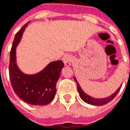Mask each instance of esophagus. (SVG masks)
<instances>
[{
    "label": "esophagus",
    "instance_id": "1",
    "mask_svg": "<svg viewBox=\"0 0 130 130\" xmlns=\"http://www.w3.org/2000/svg\"><path fill=\"white\" fill-rule=\"evenodd\" d=\"M63 61L64 62V64L66 66H70L71 63L72 62V57L70 55H65L63 56Z\"/></svg>",
    "mask_w": 130,
    "mask_h": 130
}]
</instances>
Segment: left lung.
I'll return each instance as SVG.
<instances>
[{
  "mask_svg": "<svg viewBox=\"0 0 130 130\" xmlns=\"http://www.w3.org/2000/svg\"><path fill=\"white\" fill-rule=\"evenodd\" d=\"M74 80L76 81V85H77V89L79 93V95L80 97V98L83 100L85 102L91 105H94V106H102V105L106 104L107 103L110 102V101L114 99V98H115V96L117 95V93L119 91V90L121 89V87H119V89L116 91L114 93H112L111 95H110L108 98H102V99H98V98H92L91 96H89V95H87L83 91V89H81V87H80V85L78 84V81L76 80V77H74Z\"/></svg>",
  "mask_w": 130,
  "mask_h": 130,
  "instance_id": "left-lung-1",
  "label": "left lung"
}]
</instances>
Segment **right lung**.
I'll list each match as a JSON object with an SVG mask.
<instances>
[{
    "instance_id": "add662e5",
    "label": "right lung",
    "mask_w": 130,
    "mask_h": 130,
    "mask_svg": "<svg viewBox=\"0 0 130 130\" xmlns=\"http://www.w3.org/2000/svg\"><path fill=\"white\" fill-rule=\"evenodd\" d=\"M29 22L17 32L13 42L9 66L10 81L15 93L22 100L33 106H43L48 104L54 99L56 83L64 63L61 60L52 61L41 71L34 74H26L22 72L17 65L16 47Z\"/></svg>"
}]
</instances>
